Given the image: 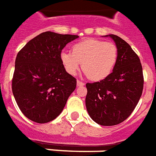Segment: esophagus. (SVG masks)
<instances>
[{"mask_svg": "<svg viewBox=\"0 0 156 156\" xmlns=\"http://www.w3.org/2000/svg\"><path fill=\"white\" fill-rule=\"evenodd\" d=\"M83 85H84V83H83V82L79 81V80L77 81V86H78V87H81V86H83Z\"/></svg>", "mask_w": 156, "mask_h": 156, "instance_id": "esophagus-1", "label": "esophagus"}]
</instances>
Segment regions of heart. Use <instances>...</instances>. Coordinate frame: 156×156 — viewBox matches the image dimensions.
Returning a JSON list of instances; mask_svg holds the SVG:
<instances>
[{
	"label": "heart",
	"instance_id": "heart-1",
	"mask_svg": "<svg viewBox=\"0 0 156 156\" xmlns=\"http://www.w3.org/2000/svg\"><path fill=\"white\" fill-rule=\"evenodd\" d=\"M116 59L117 49L114 44L94 39L77 43L73 46L72 52L62 51L60 54V60L68 73L76 75L83 65L85 75L94 81L107 78Z\"/></svg>",
	"mask_w": 156,
	"mask_h": 156
}]
</instances>
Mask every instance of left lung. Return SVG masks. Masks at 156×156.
Wrapping results in <instances>:
<instances>
[{
	"instance_id": "obj_1",
	"label": "left lung",
	"mask_w": 156,
	"mask_h": 156,
	"mask_svg": "<svg viewBox=\"0 0 156 156\" xmlns=\"http://www.w3.org/2000/svg\"><path fill=\"white\" fill-rule=\"evenodd\" d=\"M116 44L117 59L112 73L103 80L86 87V107L99 125L115 126L124 122L136 107L142 94V66L139 57L125 40L108 34Z\"/></svg>"
}]
</instances>
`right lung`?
<instances>
[{"label":"right lung","instance_id":"obj_1","mask_svg":"<svg viewBox=\"0 0 156 156\" xmlns=\"http://www.w3.org/2000/svg\"><path fill=\"white\" fill-rule=\"evenodd\" d=\"M78 35L46 31L30 40L18 53L12 93L27 118L37 123L55 119L76 88L77 81L60 60L62 49Z\"/></svg>","mask_w":156,"mask_h":156}]
</instances>
